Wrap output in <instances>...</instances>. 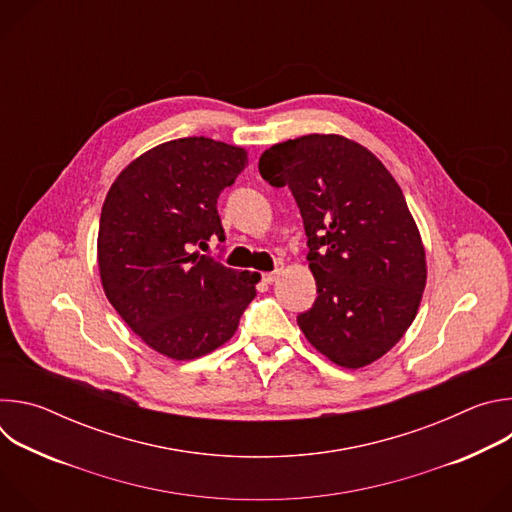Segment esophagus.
<instances>
[{"label":"esophagus","instance_id":"34e87169","mask_svg":"<svg viewBox=\"0 0 512 512\" xmlns=\"http://www.w3.org/2000/svg\"><path fill=\"white\" fill-rule=\"evenodd\" d=\"M281 273H283V265H277L273 271H269V273H263V281H265V283H273V281H275V279H277Z\"/></svg>","mask_w":512,"mask_h":512}]
</instances>
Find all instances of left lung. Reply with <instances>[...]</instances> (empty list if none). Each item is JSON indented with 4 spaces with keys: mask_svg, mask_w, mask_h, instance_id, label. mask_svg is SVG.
<instances>
[{
    "mask_svg": "<svg viewBox=\"0 0 512 512\" xmlns=\"http://www.w3.org/2000/svg\"><path fill=\"white\" fill-rule=\"evenodd\" d=\"M259 172L294 194L318 298L298 316L308 342L342 369L387 354L417 316L425 247L405 196L364 145L310 133L271 145Z\"/></svg>",
    "mask_w": 512,
    "mask_h": 512,
    "instance_id": "left-lung-1",
    "label": "left lung"
}]
</instances>
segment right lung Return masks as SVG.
<instances>
[{"label":"right lung","instance_id":"obj_1","mask_svg":"<svg viewBox=\"0 0 512 512\" xmlns=\"http://www.w3.org/2000/svg\"><path fill=\"white\" fill-rule=\"evenodd\" d=\"M247 164V150L210 137L156 145L127 164L101 210L97 263L107 300L152 350L204 356L233 338L257 296L259 273L202 255L225 239L216 198Z\"/></svg>","mask_w":512,"mask_h":512}]
</instances>
